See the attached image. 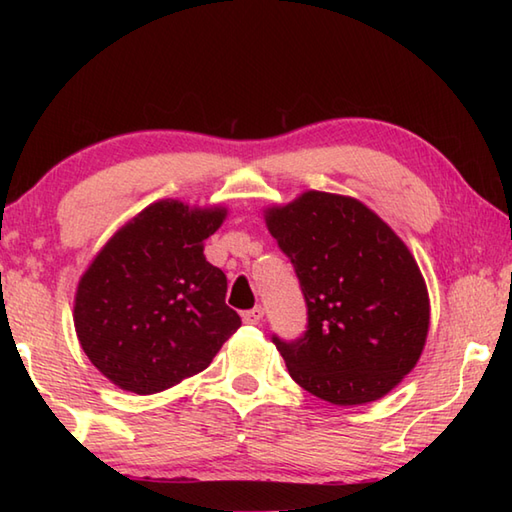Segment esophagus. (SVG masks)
<instances>
[{"instance_id": "obj_1", "label": "esophagus", "mask_w": 512, "mask_h": 512, "mask_svg": "<svg viewBox=\"0 0 512 512\" xmlns=\"http://www.w3.org/2000/svg\"><path fill=\"white\" fill-rule=\"evenodd\" d=\"M262 319H264V310L262 308H253V310L242 312V321L248 323V325H257Z\"/></svg>"}]
</instances>
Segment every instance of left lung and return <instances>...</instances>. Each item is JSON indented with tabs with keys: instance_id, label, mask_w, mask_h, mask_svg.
<instances>
[{
	"instance_id": "1",
	"label": "left lung",
	"mask_w": 512,
	"mask_h": 512,
	"mask_svg": "<svg viewBox=\"0 0 512 512\" xmlns=\"http://www.w3.org/2000/svg\"><path fill=\"white\" fill-rule=\"evenodd\" d=\"M308 306L297 341L273 336L297 385L332 405L383 398L422 354L429 295L405 242L347 195L306 191L266 211Z\"/></svg>"
}]
</instances>
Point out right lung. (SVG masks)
Here are the masks:
<instances>
[{"label":"right lung","instance_id":"1","mask_svg":"<svg viewBox=\"0 0 512 512\" xmlns=\"http://www.w3.org/2000/svg\"><path fill=\"white\" fill-rule=\"evenodd\" d=\"M226 209L160 200L127 222L85 270L74 328L92 365L134 394H158L211 365L242 319L204 239Z\"/></svg>","mask_w":512,"mask_h":512}]
</instances>
